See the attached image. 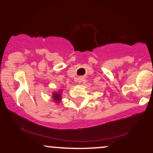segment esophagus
Masks as SVG:
<instances>
[{"label": "esophagus", "mask_w": 153, "mask_h": 153, "mask_svg": "<svg viewBox=\"0 0 153 153\" xmlns=\"http://www.w3.org/2000/svg\"><path fill=\"white\" fill-rule=\"evenodd\" d=\"M83 80H84L83 77H79V78H78V84H82V82H83Z\"/></svg>", "instance_id": "obj_1"}]
</instances>
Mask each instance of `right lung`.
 Wrapping results in <instances>:
<instances>
[{"instance_id": "right-lung-1", "label": "right lung", "mask_w": 153, "mask_h": 153, "mask_svg": "<svg viewBox=\"0 0 153 153\" xmlns=\"http://www.w3.org/2000/svg\"><path fill=\"white\" fill-rule=\"evenodd\" d=\"M52 99L53 101H54L56 103H59L60 101H61L62 99V94H61V91L59 92H54L52 93Z\"/></svg>"}]
</instances>
